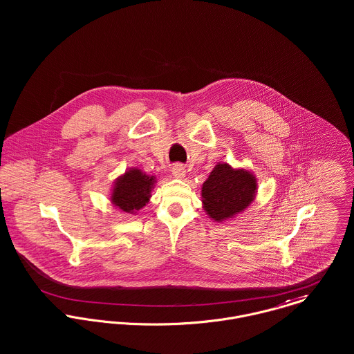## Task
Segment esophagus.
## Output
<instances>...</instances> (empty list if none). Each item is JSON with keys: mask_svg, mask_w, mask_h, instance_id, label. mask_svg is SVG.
I'll list each match as a JSON object with an SVG mask.
<instances>
[{"mask_svg": "<svg viewBox=\"0 0 354 354\" xmlns=\"http://www.w3.org/2000/svg\"><path fill=\"white\" fill-rule=\"evenodd\" d=\"M171 174L174 178H184L185 177V167L183 165H176L171 169Z\"/></svg>", "mask_w": 354, "mask_h": 354, "instance_id": "1", "label": "esophagus"}]
</instances>
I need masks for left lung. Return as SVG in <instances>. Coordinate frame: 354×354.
Segmentation results:
<instances>
[{"mask_svg": "<svg viewBox=\"0 0 354 354\" xmlns=\"http://www.w3.org/2000/svg\"><path fill=\"white\" fill-rule=\"evenodd\" d=\"M256 192L257 180L250 170L218 163L203 184V208L214 222H225L244 212Z\"/></svg>", "mask_w": 354, "mask_h": 354, "instance_id": "left-lung-1", "label": "left lung"}]
</instances>
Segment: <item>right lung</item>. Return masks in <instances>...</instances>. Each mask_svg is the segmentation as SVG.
Returning a JSON list of instances; mask_svg holds the SVG:
<instances>
[{"instance_id":"obj_1","label":"right lung","mask_w":354,"mask_h":354,"mask_svg":"<svg viewBox=\"0 0 354 354\" xmlns=\"http://www.w3.org/2000/svg\"><path fill=\"white\" fill-rule=\"evenodd\" d=\"M155 183L153 176L131 167L114 181L110 202L124 212L136 214L150 201Z\"/></svg>"}]
</instances>
